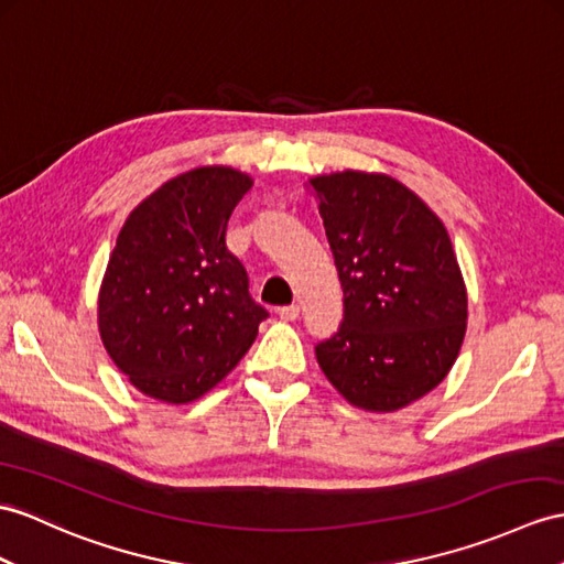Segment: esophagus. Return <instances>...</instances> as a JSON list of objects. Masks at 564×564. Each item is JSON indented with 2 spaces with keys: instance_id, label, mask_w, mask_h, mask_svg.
I'll list each match as a JSON object with an SVG mask.
<instances>
[{
  "instance_id": "34e87169",
  "label": "esophagus",
  "mask_w": 564,
  "mask_h": 564,
  "mask_svg": "<svg viewBox=\"0 0 564 564\" xmlns=\"http://www.w3.org/2000/svg\"><path fill=\"white\" fill-rule=\"evenodd\" d=\"M278 315L282 321H296L299 315H301V308L296 306V304H292V306H282V308H278Z\"/></svg>"
}]
</instances>
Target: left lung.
<instances>
[{"instance_id": "obj_1", "label": "left lung", "mask_w": 564, "mask_h": 564, "mask_svg": "<svg viewBox=\"0 0 564 564\" xmlns=\"http://www.w3.org/2000/svg\"><path fill=\"white\" fill-rule=\"evenodd\" d=\"M345 318L315 347L325 378L354 406L397 411L443 382L466 333V286L445 225L388 174L311 178Z\"/></svg>"}]
</instances>
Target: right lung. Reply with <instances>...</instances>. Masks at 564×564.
I'll list each match as a JSON object with an SVG mask.
<instances>
[{
  "label": "right lung",
  "instance_id": "right-lung-1",
  "mask_svg": "<svg viewBox=\"0 0 564 564\" xmlns=\"http://www.w3.org/2000/svg\"><path fill=\"white\" fill-rule=\"evenodd\" d=\"M251 186L239 170L196 167L150 194L119 231L98 327L109 359L153 400L188 404L213 390L268 318L225 243Z\"/></svg>",
  "mask_w": 564,
  "mask_h": 564
}]
</instances>
